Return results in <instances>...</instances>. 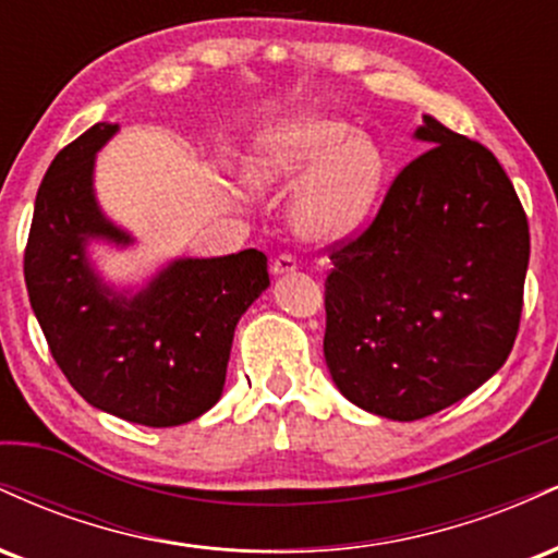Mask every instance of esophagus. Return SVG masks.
<instances>
[{"label": "esophagus", "mask_w": 558, "mask_h": 558, "mask_svg": "<svg viewBox=\"0 0 558 558\" xmlns=\"http://www.w3.org/2000/svg\"><path fill=\"white\" fill-rule=\"evenodd\" d=\"M296 257H291V254H280L278 259L272 262V275L275 278H280V275H291L296 272Z\"/></svg>", "instance_id": "obj_1"}]
</instances>
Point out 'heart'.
Masks as SVG:
<instances>
[{
  "label": "heart",
  "mask_w": 558,
  "mask_h": 558,
  "mask_svg": "<svg viewBox=\"0 0 558 558\" xmlns=\"http://www.w3.org/2000/svg\"><path fill=\"white\" fill-rule=\"evenodd\" d=\"M386 172V151L375 136L323 114L265 125L241 159V175L252 189L299 185L291 226L310 243H338L360 233L375 213Z\"/></svg>",
  "instance_id": "b5f03b06"
}]
</instances>
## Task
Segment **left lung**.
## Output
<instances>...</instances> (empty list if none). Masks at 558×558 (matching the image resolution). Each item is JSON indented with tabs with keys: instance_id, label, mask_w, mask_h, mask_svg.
I'll use <instances>...</instances> for the list:
<instances>
[{
	"instance_id": "1",
	"label": "left lung",
	"mask_w": 558,
	"mask_h": 558,
	"mask_svg": "<svg viewBox=\"0 0 558 558\" xmlns=\"http://www.w3.org/2000/svg\"><path fill=\"white\" fill-rule=\"evenodd\" d=\"M427 146L388 189L325 280V362L377 417L412 422L462 401L514 345L530 262L527 217L498 159L422 114Z\"/></svg>"
}]
</instances>
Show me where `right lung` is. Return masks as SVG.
Listing matches in <instances>:
<instances>
[{
	"mask_svg": "<svg viewBox=\"0 0 558 558\" xmlns=\"http://www.w3.org/2000/svg\"><path fill=\"white\" fill-rule=\"evenodd\" d=\"M96 123L49 165L25 248V286L54 362L92 407L146 427L202 417L226 386L243 312L270 288L267 257H172L141 283H114L96 246L131 248L96 196V155L118 136Z\"/></svg>",
	"mask_w": 558,
	"mask_h": 558,
	"instance_id": "right-lung-1",
	"label": "right lung"
}]
</instances>
